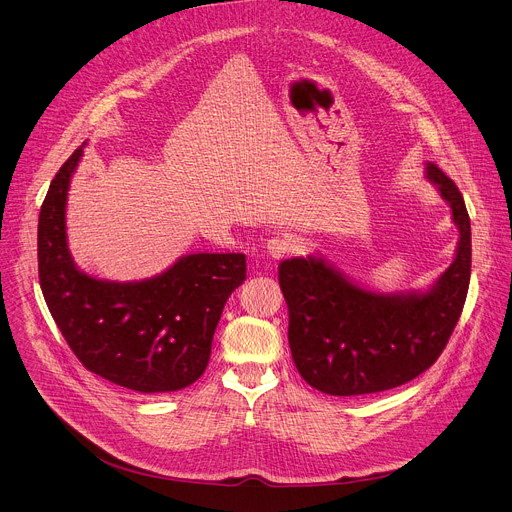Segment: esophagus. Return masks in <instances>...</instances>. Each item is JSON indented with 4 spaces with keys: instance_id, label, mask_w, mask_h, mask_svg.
Masks as SVG:
<instances>
[{
    "instance_id": "34e87169",
    "label": "esophagus",
    "mask_w": 512,
    "mask_h": 512,
    "mask_svg": "<svg viewBox=\"0 0 512 512\" xmlns=\"http://www.w3.org/2000/svg\"><path fill=\"white\" fill-rule=\"evenodd\" d=\"M296 249V241L287 235H277L267 241V253L271 259H283Z\"/></svg>"
}]
</instances>
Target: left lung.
Returning a JSON list of instances; mask_svg holds the SVG:
<instances>
[{
    "mask_svg": "<svg viewBox=\"0 0 512 512\" xmlns=\"http://www.w3.org/2000/svg\"><path fill=\"white\" fill-rule=\"evenodd\" d=\"M427 178L440 186L460 227L458 255L427 294L379 296L314 257L279 263L291 356L314 389L342 397L381 393L413 381L444 352L468 296L472 235L454 180L435 164H427Z\"/></svg>",
    "mask_w": 512,
    "mask_h": 512,
    "instance_id": "left-lung-1",
    "label": "left lung"
}]
</instances>
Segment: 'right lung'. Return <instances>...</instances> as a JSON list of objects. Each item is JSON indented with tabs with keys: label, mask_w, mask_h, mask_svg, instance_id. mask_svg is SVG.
Here are the masks:
<instances>
[{
	"label": "right lung",
	"mask_w": 512,
	"mask_h": 512,
	"mask_svg": "<svg viewBox=\"0 0 512 512\" xmlns=\"http://www.w3.org/2000/svg\"><path fill=\"white\" fill-rule=\"evenodd\" d=\"M81 154L62 164L40 208L38 277L48 310L87 371L139 393L184 389L206 369L223 308L247 279V259L196 253L137 283L79 271L66 247L64 206Z\"/></svg>",
	"instance_id": "add662e5"
}]
</instances>
